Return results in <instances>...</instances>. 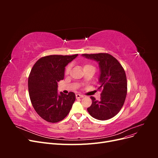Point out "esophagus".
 <instances>
[{"label":"esophagus","mask_w":158,"mask_h":158,"mask_svg":"<svg viewBox=\"0 0 158 158\" xmlns=\"http://www.w3.org/2000/svg\"><path fill=\"white\" fill-rule=\"evenodd\" d=\"M76 98L78 99V98H84V95H81V94H76Z\"/></svg>","instance_id":"esophagus-1"}]
</instances>
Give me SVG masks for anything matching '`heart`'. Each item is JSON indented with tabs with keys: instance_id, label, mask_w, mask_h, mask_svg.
Returning <instances> with one entry per match:
<instances>
[{
	"instance_id": "heart-1",
	"label": "heart",
	"mask_w": 158,
	"mask_h": 158,
	"mask_svg": "<svg viewBox=\"0 0 158 158\" xmlns=\"http://www.w3.org/2000/svg\"><path fill=\"white\" fill-rule=\"evenodd\" d=\"M88 66H93L89 64H85V65L84 66V68L88 67ZM70 65H68V66L66 67V69H65V73H66V74H69V72H70Z\"/></svg>"
}]
</instances>
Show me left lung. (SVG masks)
Segmentation results:
<instances>
[{
  "instance_id": "obj_1",
  "label": "left lung",
  "mask_w": 158,
  "mask_h": 158,
  "mask_svg": "<svg viewBox=\"0 0 158 158\" xmlns=\"http://www.w3.org/2000/svg\"><path fill=\"white\" fill-rule=\"evenodd\" d=\"M82 56L98 62L101 71L98 88L102 90L101 98L96 100L91 96L92 103L87 110L92 117L101 121L107 120L115 116L125 103L127 94L125 71L110 54H82Z\"/></svg>"
}]
</instances>
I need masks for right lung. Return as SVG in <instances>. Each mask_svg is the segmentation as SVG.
<instances>
[{"label":"right lung","instance_id":"right-lung-1","mask_svg":"<svg viewBox=\"0 0 158 158\" xmlns=\"http://www.w3.org/2000/svg\"><path fill=\"white\" fill-rule=\"evenodd\" d=\"M74 55H49L41 57L28 78V91L37 113L47 122H59L67 116L75 101L74 92L57 93L58 82L64 79L65 66L74 59Z\"/></svg>","mask_w":158,"mask_h":158}]
</instances>
